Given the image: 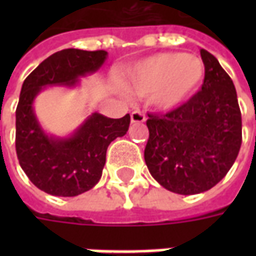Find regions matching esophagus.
I'll return each mask as SVG.
<instances>
[{"label": "esophagus", "instance_id": "obj_1", "mask_svg": "<svg viewBox=\"0 0 256 256\" xmlns=\"http://www.w3.org/2000/svg\"><path fill=\"white\" fill-rule=\"evenodd\" d=\"M130 119H132V123H142L146 120V116H145L144 112L134 111V112H132Z\"/></svg>", "mask_w": 256, "mask_h": 256}]
</instances>
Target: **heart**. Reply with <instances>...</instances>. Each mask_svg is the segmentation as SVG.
Returning a JSON list of instances; mask_svg holds the SVG:
<instances>
[{
    "instance_id": "heart-1",
    "label": "heart",
    "mask_w": 256,
    "mask_h": 256,
    "mask_svg": "<svg viewBox=\"0 0 256 256\" xmlns=\"http://www.w3.org/2000/svg\"><path fill=\"white\" fill-rule=\"evenodd\" d=\"M202 58L185 53H160L141 60L124 72V84L134 94L152 96L162 110H174L192 97L203 82Z\"/></svg>"
}]
</instances>
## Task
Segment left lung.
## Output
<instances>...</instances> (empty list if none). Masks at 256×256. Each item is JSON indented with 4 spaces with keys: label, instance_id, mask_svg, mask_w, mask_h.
Listing matches in <instances>:
<instances>
[{
    "label": "left lung",
    "instance_id": "left-lung-1",
    "mask_svg": "<svg viewBox=\"0 0 256 256\" xmlns=\"http://www.w3.org/2000/svg\"><path fill=\"white\" fill-rule=\"evenodd\" d=\"M202 90L164 115L148 114L144 158L150 176L178 194L208 190L225 177L242 146V112L230 76L200 49Z\"/></svg>",
    "mask_w": 256,
    "mask_h": 256
}]
</instances>
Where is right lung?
Returning <instances> with one entry per match:
<instances>
[{"instance_id":"add662e5","label":"right lung","mask_w":256,"mask_h":256,"mask_svg":"<svg viewBox=\"0 0 256 256\" xmlns=\"http://www.w3.org/2000/svg\"><path fill=\"white\" fill-rule=\"evenodd\" d=\"M106 50L64 49L45 58L24 79L16 108V154L36 188L53 196H78L100 181L108 145L126 134L130 115L111 119L98 112L84 119L71 136L45 133L34 112V100L46 86H78L80 76L104 64Z\"/></svg>"}]
</instances>
